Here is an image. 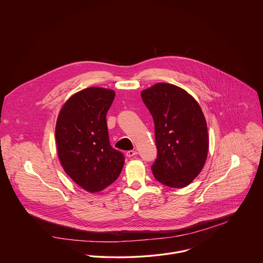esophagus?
I'll list each match as a JSON object with an SVG mask.
<instances>
[{"instance_id": "1", "label": "esophagus", "mask_w": 263, "mask_h": 263, "mask_svg": "<svg viewBox=\"0 0 263 263\" xmlns=\"http://www.w3.org/2000/svg\"><path fill=\"white\" fill-rule=\"evenodd\" d=\"M135 155H137V151H127V152H126V156H127L128 158H132V157H134Z\"/></svg>"}]
</instances>
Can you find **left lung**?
<instances>
[{
	"instance_id": "1",
	"label": "left lung",
	"mask_w": 263,
	"mask_h": 263,
	"mask_svg": "<svg viewBox=\"0 0 263 263\" xmlns=\"http://www.w3.org/2000/svg\"><path fill=\"white\" fill-rule=\"evenodd\" d=\"M141 95L155 123L158 156L152 172L166 186L185 187L200 173L208 157L203 112L190 94L172 84L157 83Z\"/></svg>"
}]
</instances>
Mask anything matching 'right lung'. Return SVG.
Here are the masks:
<instances>
[{"label":"right lung","mask_w":263,"mask_h":263,"mask_svg":"<svg viewBox=\"0 0 263 263\" xmlns=\"http://www.w3.org/2000/svg\"><path fill=\"white\" fill-rule=\"evenodd\" d=\"M111 89L90 87L72 95L55 124L59 160L65 172L84 190L95 193L119 176L123 155L109 144L106 113L112 104Z\"/></svg>","instance_id":"right-lung-1"}]
</instances>
